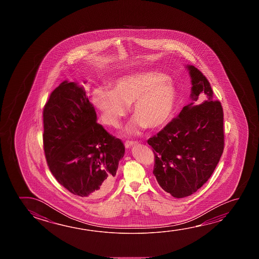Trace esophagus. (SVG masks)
<instances>
[{
  "label": "esophagus",
  "instance_id": "esophagus-1",
  "mask_svg": "<svg viewBox=\"0 0 259 259\" xmlns=\"http://www.w3.org/2000/svg\"><path fill=\"white\" fill-rule=\"evenodd\" d=\"M136 144H137L136 142H133V141H127V142H125V144H124V146H125V148L129 149L131 148L132 146L136 145Z\"/></svg>",
  "mask_w": 259,
  "mask_h": 259
}]
</instances>
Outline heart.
<instances>
[{"instance_id":"b5f03b06","label":"heart","mask_w":259,"mask_h":259,"mask_svg":"<svg viewBox=\"0 0 259 259\" xmlns=\"http://www.w3.org/2000/svg\"><path fill=\"white\" fill-rule=\"evenodd\" d=\"M92 101L103 122L111 126L118 125L132 104L135 119L127 131L133 133L145 126L163 127L174 113L176 92L163 74L149 71L121 76L111 90L95 89Z\"/></svg>"}]
</instances>
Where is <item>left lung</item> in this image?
<instances>
[{"instance_id":"obj_1","label":"left lung","mask_w":259,"mask_h":259,"mask_svg":"<svg viewBox=\"0 0 259 259\" xmlns=\"http://www.w3.org/2000/svg\"><path fill=\"white\" fill-rule=\"evenodd\" d=\"M187 68L191 78L192 102L184 106L147 143L153 149V174L161 189L174 198H184L208 181L224 150L223 109L213 100L206 76L194 66ZM205 100L196 105L199 95Z\"/></svg>"}]
</instances>
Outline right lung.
Returning a JSON list of instances; mask_svg holds the SVG:
<instances>
[{
	"mask_svg": "<svg viewBox=\"0 0 259 259\" xmlns=\"http://www.w3.org/2000/svg\"><path fill=\"white\" fill-rule=\"evenodd\" d=\"M97 120L85 89L76 82L63 81L43 109V146L51 174L74 195L89 199L110 191L124 154L121 140Z\"/></svg>",
	"mask_w": 259,
	"mask_h": 259,
	"instance_id": "1",
	"label": "right lung"
}]
</instances>
